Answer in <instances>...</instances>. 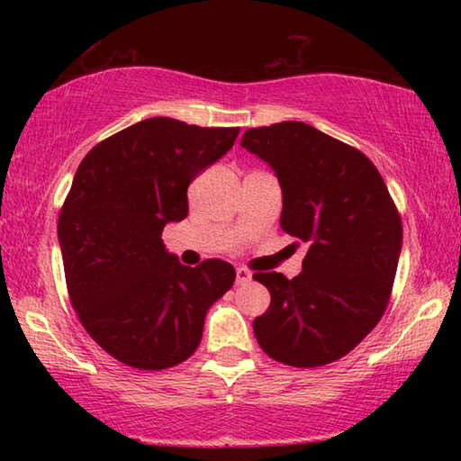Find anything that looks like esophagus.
<instances>
[{
    "label": "esophagus",
    "instance_id": "1",
    "mask_svg": "<svg viewBox=\"0 0 461 461\" xmlns=\"http://www.w3.org/2000/svg\"><path fill=\"white\" fill-rule=\"evenodd\" d=\"M252 280V272L248 268H236V285H246Z\"/></svg>",
    "mask_w": 461,
    "mask_h": 461
}]
</instances>
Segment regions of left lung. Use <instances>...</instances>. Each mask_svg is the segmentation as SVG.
<instances>
[{
    "label": "left lung",
    "mask_w": 461,
    "mask_h": 461,
    "mask_svg": "<svg viewBox=\"0 0 461 461\" xmlns=\"http://www.w3.org/2000/svg\"><path fill=\"white\" fill-rule=\"evenodd\" d=\"M241 146L268 162L283 189L280 228L309 249L303 272H256L270 307L254 335L272 360L294 368L339 360L384 315L402 223L368 156L303 122L244 131Z\"/></svg>",
    "instance_id": "1"
}]
</instances>
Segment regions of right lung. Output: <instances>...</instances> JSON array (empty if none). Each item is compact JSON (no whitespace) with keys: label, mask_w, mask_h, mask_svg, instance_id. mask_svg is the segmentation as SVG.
<instances>
[{"label":"right lung","mask_w":461,"mask_h":461,"mask_svg":"<svg viewBox=\"0 0 461 461\" xmlns=\"http://www.w3.org/2000/svg\"><path fill=\"white\" fill-rule=\"evenodd\" d=\"M240 128L150 118L93 146L59 215L68 299L105 352L165 370L199 348L209 307L230 291V262L183 267L162 230L189 213L194 176L230 150Z\"/></svg>","instance_id":"right-lung-1"}]
</instances>
